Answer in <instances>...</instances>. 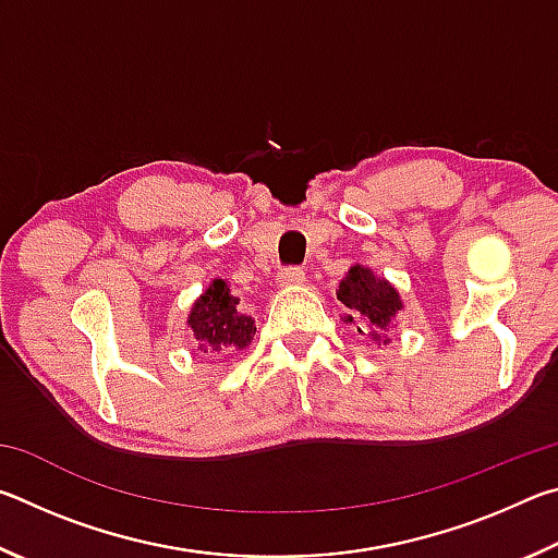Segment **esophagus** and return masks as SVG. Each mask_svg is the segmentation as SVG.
Returning a JSON list of instances; mask_svg holds the SVG:
<instances>
[{
	"label": "esophagus",
	"instance_id": "esophagus-1",
	"mask_svg": "<svg viewBox=\"0 0 558 558\" xmlns=\"http://www.w3.org/2000/svg\"><path fill=\"white\" fill-rule=\"evenodd\" d=\"M305 282V270L300 268H286L278 276V286L280 288H292V286H302Z\"/></svg>",
	"mask_w": 558,
	"mask_h": 558
}]
</instances>
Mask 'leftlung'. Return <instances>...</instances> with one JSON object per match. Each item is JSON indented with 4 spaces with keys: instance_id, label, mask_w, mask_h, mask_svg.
<instances>
[{
    "instance_id": "obj_1",
    "label": "left lung",
    "mask_w": 558,
    "mask_h": 558,
    "mask_svg": "<svg viewBox=\"0 0 558 558\" xmlns=\"http://www.w3.org/2000/svg\"><path fill=\"white\" fill-rule=\"evenodd\" d=\"M337 300L347 307L342 323L374 344H389L386 329L396 325V315L403 313V300L389 280L374 276L369 266L354 263L337 286Z\"/></svg>"
}]
</instances>
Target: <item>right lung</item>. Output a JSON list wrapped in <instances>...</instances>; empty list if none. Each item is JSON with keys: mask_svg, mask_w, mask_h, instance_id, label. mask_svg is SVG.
Wrapping results in <instances>:
<instances>
[{"mask_svg": "<svg viewBox=\"0 0 558 558\" xmlns=\"http://www.w3.org/2000/svg\"><path fill=\"white\" fill-rule=\"evenodd\" d=\"M186 327L202 352H239L256 335V319L239 310V298L231 295L229 282L214 278L189 310Z\"/></svg>", "mask_w": 558, "mask_h": 558, "instance_id": "1", "label": "right lung"}]
</instances>
